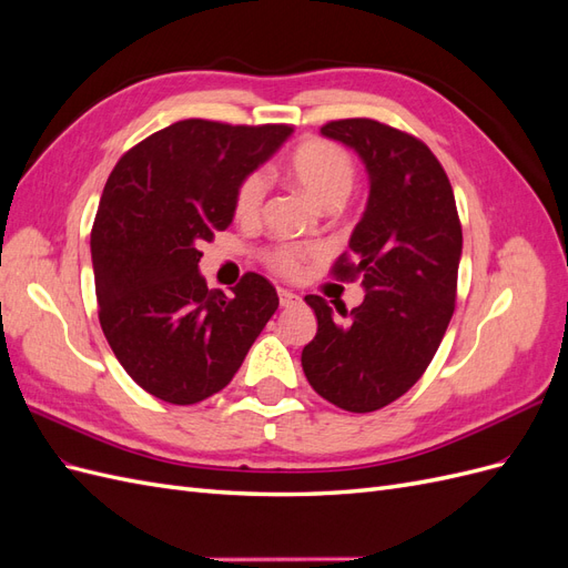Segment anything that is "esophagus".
I'll return each instance as SVG.
<instances>
[{
    "label": "esophagus",
    "instance_id": "esophagus-1",
    "mask_svg": "<svg viewBox=\"0 0 568 568\" xmlns=\"http://www.w3.org/2000/svg\"><path fill=\"white\" fill-rule=\"evenodd\" d=\"M280 303H282L284 307H294V305H298V303H301V296H298V294H294V291L280 288Z\"/></svg>",
    "mask_w": 568,
    "mask_h": 568
}]
</instances>
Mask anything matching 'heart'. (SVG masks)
Here are the masks:
<instances>
[{
    "label": "heart",
    "mask_w": 568,
    "mask_h": 568,
    "mask_svg": "<svg viewBox=\"0 0 568 568\" xmlns=\"http://www.w3.org/2000/svg\"><path fill=\"white\" fill-rule=\"evenodd\" d=\"M286 178L311 196L322 209H338L355 186L357 168L351 153L329 140H305L288 153L284 163ZM265 178L261 170L244 175L234 189V217L239 222H255L263 213ZM313 246L280 244L265 251L267 265L282 277H298L303 263L313 257Z\"/></svg>",
    "instance_id": "1"
}]
</instances>
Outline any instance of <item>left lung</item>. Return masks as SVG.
Here are the masks:
<instances>
[{
	"label": "left lung",
	"mask_w": 568,
	"mask_h": 568,
	"mask_svg": "<svg viewBox=\"0 0 568 568\" xmlns=\"http://www.w3.org/2000/svg\"><path fill=\"white\" fill-rule=\"evenodd\" d=\"M322 134L353 146L369 173V201L351 251L332 267L357 277L365 301L336 322L322 296H305L317 334L301 355L324 400L374 412L398 400L432 363L455 313L462 225L448 175L419 136L372 118H343Z\"/></svg>",
	"instance_id": "left-lung-1"
}]
</instances>
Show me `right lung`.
Segmentation results:
<instances>
[{"mask_svg": "<svg viewBox=\"0 0 568 568\" xmlns=\"http://www.w3.org/2000/svg\"><path fill=\"white\" fill-rule=\"evenodd\" d=\"M291 125L189 118L123 153L92 227L99 322L113 355L146 393L194 405L225 388L280 305L263 274L232 296L199 274L203 242L230 227L234 189Z\"/></svg>", "mask_w": 568, "mask_h": 568, "instance_id": "right-lung-1", "label": "right lung"}]
</instances>
